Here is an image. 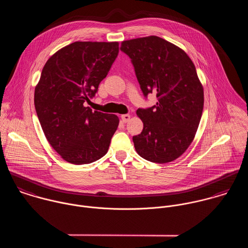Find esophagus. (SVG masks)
Returning a JSON list of instances; mask_svg holds the SVG:
<instances>
[{
	"label": "esophagus",
	"instance_id": "obj_1",
	"mask_svg": "<svg viewBox=\"0 0 248 248\" xmlns=\"http://www.w3.org/2000/svg\"><path fill=\"white\" fill-rule=\"evenodd\" d=\"M130 118H131V115H130V114H122V115H121V119H122V121H123L124 123H127V122L130 120Z\"/></svg>",
	"mask_w": 248,
	"mask_h": 248
}]
</instances>
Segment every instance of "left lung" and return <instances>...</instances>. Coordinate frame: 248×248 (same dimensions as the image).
Wrapping results in <instances>:
<instances>
[{"mask_svg": "<svg viewBox=\"0 0 248 248\" xmlns=\"http://www.w3.org/2000/svg\"><path fill=\"white\" fill-rule=\"evenodd\" d=\"M120 50L131 58L144 96L157 98L155 106L137 110L143 130L133 137L136 151L151 162H171L193 141L202 114L203 88L195 65L157 36L123 41Z\"/></svg>", "mask_w": 248, "mask_h": 248, "instance_id": "left-lung-1", "label": "left lung"}]
</instances>
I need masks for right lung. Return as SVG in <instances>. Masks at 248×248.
Listing matches in <instances>:
<instances>
[{"instance_id":"obj_1","label":"right lung","mask_w":248,"mask_h":248,"mask_svg":"<svg viewBox=\"0 0 248 248\" xmlns=\"http://www.w3.org/2000/svg\"><path fill=\"white\" fill-rule=\"evenodd\" d=\"M117 42H74L46 63L34 93L43 132L51 147L72 164H89L108 152L119 119L84 103L98 91L118 55Z\"/></svg>"}]
</instances>
